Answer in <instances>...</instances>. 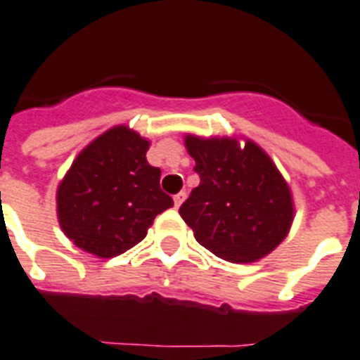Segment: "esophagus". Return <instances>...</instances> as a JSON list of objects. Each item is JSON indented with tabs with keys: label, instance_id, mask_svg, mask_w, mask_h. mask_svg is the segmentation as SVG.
<instances>
[{
	"label": "esophagus",
	"instance_id": "1",
	"mask_svg": "<svg viewBox=\"0 0 360 360\" xmlns=\"http://www.w3.org/2000/svg\"><path fill=\"white\" fill-rule=\"evenodd\" d=\"M185 198H186L185 192H179V194H175V195H174V203H175V207H181V203H183V201H185Z\"/></svg>",
	"mask_w": 360,
	"mask_h": 360
}]
</instances>
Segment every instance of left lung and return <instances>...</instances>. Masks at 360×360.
Here are the masks:
<instances>
[{
	"label": "left lung",
	"mask_w": 360,
	"mask_h": 360,
	"mask_svg": "<svg viewBox=\"0 0 360 360\" xmlns=\"http://www.w3.org/2000/svg\"><path fill=\"white\" fill-rule=\"evenodd\" d=\"M200 185L179 214L195 240L224 261H261L286 238L294 221L290 186L270 155L242 136L185 134Z\"/></svg>",
	"instance_id": "8db88e82"
}]
</instances>
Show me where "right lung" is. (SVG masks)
Instances as JSON below:
<instances>
[{"instance_id": "right-lung-1", "label": "right lung", "mask_w": 360, "mask_h": 360, "mask_svg": "<svg viewBox=\"0 0 360 360\" xmlns=\"http://www.w3.org/2000/svg\"><path fill=\"white\" fill-rule=\"evenodd\" d=\"M150 144L114 125L75 157L57 188L58 226L75 246L99 259L122 255L174 207L160 190V170L146 159Z\"/></svg>"}]
</instances>
